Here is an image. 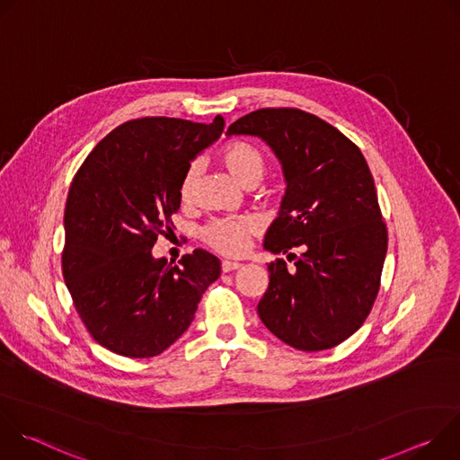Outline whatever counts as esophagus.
Listing matches in <instances>:
<instances>
[{
  "label": "esophagus",
  "mask_w": 460,
  "mask_h": 460,
  "mask_svg": "<svg viewBox=\"0 0 460 460\" xmlns=\"http://www.w3.org/2000/svg\"><path fill=\"white\" fill-rule=\"evenodd\" d=\"M220 268H222V271H224V273H231V271H236V270H240V268H242V264H238V261H229V260H224L222 264H220Z\"/></svg>",
  "instance_id": "1"
}]
</instances>
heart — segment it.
I'll return each instance as SVG.
<instances>
[{
	"label": "heart",
	"instance_id": "1",
	"mask_svg": "<svg viewBox=\"0 0 460 460\" xmlns=\"http://www.w3.org/2000/svg\"><path fill=\"white\" fill-rule=\"evenodd\" d=\"M222 162L233 178L243 187H254L266 174V160L261 153L245 142H233L222 151ZM196 167L190 165L180 180L178 194L181 202H189L194 192ZM256 231V222L249 217H224L206 224L200 238L220 254L236 256L247 247L249 236Z\"/></svg>",
	"mask_w": 460,
	"mask_h": 460
}]
</instances>
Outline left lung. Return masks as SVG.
<instances>
[{
    "mask_svg": "<svg viewBox=\"0 0 460 460\" xmlns=\"http://www.w3.org/2000/svg\"><path fill=\"white\" fill-rule=\"evenodd\" d=\"M227 135L264 140L288 181L264 247L295 258L268 266L270 286L258 314L282 342L300 351L330 349L367 318L380 288L387 229L360 149L339 128L300 109H258ZM293 246L305 252L289 253Z\"/></svg>",
    "mask_w": 460,
    "mask_h": 460,
    "instance_id": "obj_1",
    "label": "left lung"
}]
</instances>
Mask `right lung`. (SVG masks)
<instances>
[{
	"mask_svg": "<svg viewBox=\"0 0 460 460\" xmlns=\"http://www.w3.org/2000/svg\"><path fill=\"white\" fill-rule=\"evenodd\" d=\"M224 118L194 123L146 116L116 127L73 178L61 270L91 337L112 353H164L190 325L220 260L194 249L178 264L151 249L180 209L190 160L220 138Z\"/></svg>",
	"mask_w": 460,
	"mask_h": 460,
	"instance_id": "add662e5",
	"label": "right lung"
}]
</instances>
